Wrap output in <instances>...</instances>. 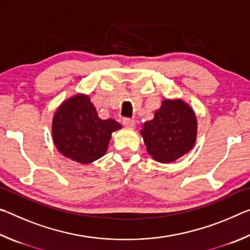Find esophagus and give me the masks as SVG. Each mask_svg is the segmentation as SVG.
<instances>
[{
	"label": "esophagus",
	"instance_id": "34e87169",
	"mask_svg": "<svg viewBox=\"0 0 250 250\" xmlns=\"http://www.w3.org/2000/svg\"><path fill=\"white\" fill-rule=\"evenodd\" d=\"M122 124H124V125L126 126V128H133L135 125V121L133 119H130V118H125Z\"/></svg>",
	"mask_w": 250,
	"mask_h": 250
}]
</instances>
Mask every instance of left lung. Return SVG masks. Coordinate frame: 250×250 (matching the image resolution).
Listing matches in <instances>:
<instances>
[{"mask_svg":"<svg viewBox=\"0 0 250 250\" xmlns=\"http://www.w3.org/2000/svg\"><path fill=\"white\" fill-rule=\"evenodd\" d=\"M140 133L152 159L174 162L193 149L197 119L191 105L182 99H164L154 118L143 124Z\"/></svg>","mask_w":250,"mask_h":250,"instance_id":"1","label":"left lung"}]
</instances>
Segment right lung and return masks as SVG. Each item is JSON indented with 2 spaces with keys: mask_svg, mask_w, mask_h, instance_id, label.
I'll return each mask as SVG.
<instances>
[{
  "mask_svg": "<svg viewBox=\"0 0 250 250\" xmlns=\"http://www.w3.org/2000/svg\"><path fill=\"white\" fill-rule=\"evenodd\" d=\"M121 128L116 120L100 119L89 96L77 94L57 108L52 137L56 149L65 158L89 164L105 154L112 132Z\"/></svg>",
  "mask_w": 250,
  "mask_h": 250,
  "instance_id": "1",
  "label": "right lung"
}]
</instances>
